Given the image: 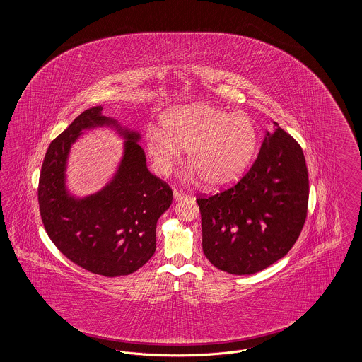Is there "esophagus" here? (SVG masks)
Segmentation results:
<instances>
[{
  "instance_id": "34e87169",
  "label": "esophagus",
  "mask_w": 362,
  "mask_h": 362,
  "mask_svg": "<svg viewBox=\"0 0 362 362\" xmlns=\"http://www.w3.org/2000/svg\"><path fill=\"white\" fill-rule=\"evenodd\" d=\"M187 195L185 194V192H182V191H177V189H173V199L175 201H182V199H185Z\"/></svg>"
}]
</instances>
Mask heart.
Returning a JSON list of instances; mask_svg holds the SVG:
<instances>
[{"label":"heart","instance_id":"obj_1","mask_svg":"<svg viewBox=\"0 0 362 362\" xmlns=\"http://www.w3.org/2000/svg\"><path fill=\"white\" fill-rule=\"evenodd\" d=\"M161 130L145 133L146 152L158 175H167L186 149L191 177L201 176L209 187L235 183L252 163L258 129L244 114H230L213 104H187L161 117Z\"/></svg>","mask_w":362,"mask_h":362}]
</instances>
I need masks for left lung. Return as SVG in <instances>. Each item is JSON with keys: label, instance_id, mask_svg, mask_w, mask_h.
Here are the masks:
<instances>
[{"label": "left lung", "instance_id": "8db88e82", "mask_svg": "<svg viewBox=\"0 0 362 362\" xmlns=\"http://www.w3.org/2000/svg\"><path fill=\"white\" fill-rule=\"evenodd\" d=\"M266 130L240 182L198 198L202 248L225 273L250 276L284 258L305 223L310 182L303 149L285 130Z\"/></svg>", "mask_w": 362, "mask_h": 362}]
</instances>
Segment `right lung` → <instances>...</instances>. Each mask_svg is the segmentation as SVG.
Masks as SVG:
<instances>
[{"label":"right lung","mask_w":362,"mask_h":362,"mask_svg":"<svg viewBox=\"0 0 362 362\" xmlns=\"http://www.w3.org/2000/svg\"><path fill=\"white\" fill-rule=\"evenodd\" d=\"M102 111L103 105L86 110L50 144L39 177V209L49 238L73 263L99 276H129L153 257L156 225L171 206L173 191L149 173L141 134ZM103 127L125 141L122 161L102 189L77 197L66 183L71 145Z\"/></svg>","instance_id":"right-lung-1"}]
</instances>
